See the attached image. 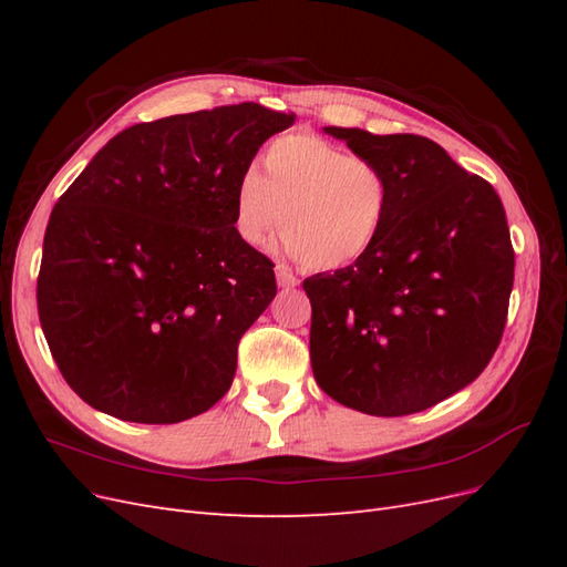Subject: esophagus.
<instances>
[{
	"instance_id": "1",
	"label": "esophagus",
	"mask_w": 567,
	"mask_h": 567,
	"mask_svg": "<svg viewBox=\"0 0 567 567\" xmlns=\"http://www.w3.org/2000/svg\"><path fill=\"white\" fill-rule=\"evenodd\" d=\"M277 284H279L281 288H290V286H298V284H300V279H298L296 274L290 271L288 267L277 265Z\"/></svg>"
}]
</instances>
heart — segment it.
<instances>
[{
  "mask_svg": "<svg viewBox=\"0 0 567 567\" xmlns=\"http://www.w3.org/2000/svg\"><path fill=\"white\" fill-rule=\"evenodd\" d=\"M390 205L383 169L310 132L274 140L265 173L248 165L236 182L234 219L244 241L260 246L284 217L281 248L312 269L359 260L381 236Z\"/></svg>",
  "mask_w": 567,
  "mask_h": 567,
  "instance_id": "1",
  "label": "heart"
}]
</instances>
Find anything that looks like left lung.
I'll list each match as a JSON object with an SVG mask.
<instances>
[{"label": "left lung", "mask_w": 567, "mask_h": 567, "mask_svg": "<svg viewBox=\"0 0 567 567\" xmlns=\"http://www.w3.org/2000/svg\"><path fill=\"white\" fill-rule=\"evenodd\" d=\"M323 132L383 169L390 205L354 265L302 284L315 379L362 414H416L473 383L499 348L516 265L504 205L425 136Z\"/></svg>", "instance_id": "obj_1"}]
</instances>
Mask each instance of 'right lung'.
Segmentation results:
<instances>
[{"mask_svg":"<svg viewBox=\"0 0 567 567\" xmlns=\"http://www.w3.org/2000/svg\"><path fill=\"white\" fill-rule=\"evenodd\" d=\"M293 113L236 104L127 127L51 210L38 312L65 383L132 423H179L225 398L238 340L277 296L234 227V192Z\"/></svg>","mask_w":567,"mask_h":567,"instance_id":"right-lung-1","label":"right lung"}]
</instances>
